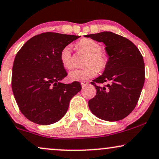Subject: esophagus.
Segmentation results:
<instances>
[{
	"mask_svg": "<svg viewBox=\"0 0 159 159\" xmlns=\"http://www.w3.org/2000/svg\"><path fill=\"white\" fill-rule=\"evenodd\" d=\"M81 84L82 87H87V86L88 85V84H89V82H88V81H83L81 82Z\"/></svg>",
	"mask_w": 159,
	"mask_h": 159,
	"instance_id": "esophagus-1",
	"label": "esophagus"
}]
</instances>
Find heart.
Returning a JSON list of instances; mask_svg holds the SVG:
<instances>
[{
	"label": "heart",
	"instance_id": "1",
	"mask_svg": "<svg viewBox=\"0 0 159 159\" xmlns=\"http://www.w3.org/2000/svg\"><path fill=\"white\" fill-rule=\"evenodd\" d=\"M78 50L88 55L86 59L85 66L87 67L80 70H74L69 73L71 81H78L87 80L94 77L98 71H102L106 68L108 62L107 55L101 52V46L99 43L91 38H83L76 43ZM60 60L64 68L70 70L72 67V49L70 46H66L61 49ZM94 66L95 69L93 66Z\"/></svg>",
	"mask_w": 159,
	"mask_h": 159
}]
</instances>
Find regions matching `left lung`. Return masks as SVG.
<instances>
[{
	"label": "left lung",
	"instance_id": "1",
	"mask_svg": "<svg viewBox=\"0 0 159 159\" xmlns=\"http://www.w3.org/2000/svg\"><path fill=\"white\" fill-rule=\"evenodd\" d=\"M105 44L108 62L101 75L91 84L96 95L88 102L96 117L107 121H119L134 110L144 84V62L140 51L127 38L111 32L84 35ZM109 83L107 87L98 83Z\"/></svg>",
	"mask_w": 159,
	"mask_h": 159
}]
</instances>
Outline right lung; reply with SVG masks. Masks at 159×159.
<instances>
[{"label":"right lung","mask_w":159,"mask_h":159,"mask_svg":"<svg viewBox=\"0 0 159 159\" xmlns=\"http://www.w3.org/2000/svg\"><path fill=\"white\" fill-rule=\"evenodd\" d=\"M80 37L44 32L30 38L17 53L12 92L20 112L30 121L41 125L58 121L71 98L81 91L79 82H61L67 73L60 60L61 49Z\"/></svg>","instance_id":"obj_1"}]
</instances>
